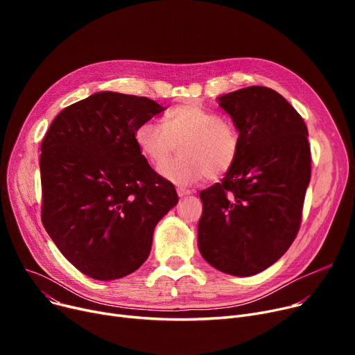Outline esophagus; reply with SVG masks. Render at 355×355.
Listing matches in <instances>:
<instances>
[{"instance_id":"1","label":"esophagus","mask_w":355,"mask_h":355,"mask_svg":"<svg viewBox=\"0 0 355 355\" xmlns=\"http://www.w3.org/2000/svg\"><path fill=\"white\" fill-rule=\"evenodd\" d=\"M177 193H178V196H180V197H185V196H190L193 191H191V190H189V189H182V187H180V189H177Z\"/></svg>"}]
</instances>
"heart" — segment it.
<instances>
[{
  "instance_id": "b5f03b06",
  "label": "heart",
  "mask_w": 355,
  "mask_h": 355,
  "mask_svg": "<svg viewBox=\"0 0 355 355\" xmlns=\"http://www.w3.org/2000/svg\"><path fill=\"white\" fill-rule=\"evenodd\" d=\"M134 139L153 164L162 162L181 141L182 155L158 166L165 180L180 185L226 174L240 153V134L234 123L194 102L171 106L162 123L144 121L137 126Z\"/></svg>"
}]
</instances>
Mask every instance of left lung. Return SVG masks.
<instances>
[{
	"instance_id": "1",
	"label": "left lung",
	"mask_w": 355,
	"mask_h": 355,
	"mask_svg": "<svg viewBox=\"0 0 355 355\" xmlns=\"http://www.w3.org/2000/svg\"><path fill=\"white\" fill-rule=\"evenodd\" d=\"M240 134V153L221 182L200 193L198 249L234 276L281 259L301 227L311 180L308 129L277 92L249 86L218 98Z\"/></svg>"
}]
</instances>
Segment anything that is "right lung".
Returning a JSON list of instances; mask_svg holds the SVG:
<instances>
[{
    "instance_id": "add662e5",
    "label": "right lung",
    "mask_w": 355,
    "mask_h": 355,
    "mask_svg": "<svg viewBox=\"0 0 355 355\" xmlns=\"http://www.w3.org/2000/svg\"><path fill=\"white\" fill-rule=\"evenodd\" d=\"M164 109L99 92L64 107L42 142L43 226L69 262L98 281L135 272L157 223L178 202L134 139L137 126Z\"/></svg>"
}]
</instances>
